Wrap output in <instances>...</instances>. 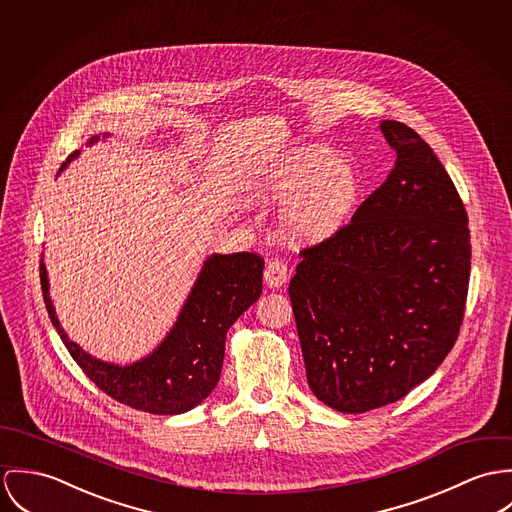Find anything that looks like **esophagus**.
I'll list each match as a JSON object with an SVG mask.
<instances>
[{
	"label": "esophagus",
	"mask_w": 512,
	"mask_h": 512,
	"mask_svg": "<svg viewBox=\"0 0 512 512\" xmlns=\"http://www.w3.org/2000/svg\"><path fill=\"white\" fill-rule=\"evenodd\" d=\"M265 283L269 288H281L288 281V269L281 259H271L265 267Z\"/></svg>",
	"instance_id": "34e87169"
}]
</instances>
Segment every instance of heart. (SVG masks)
<instances>
[{"label": "heart", "instance_id": "heart-1", "mask_svg": "<svg viewBox=\"0 0 512 512\" xmlns=\"http://www.w3.org/2000/svg\"><path fill=\"white\" fill-rule=\"evenodd\" d=\"M251 200L261 206L286 204L284 233L296 243H318L338 233L359 196V174L330 147H294L259 172Z\"/></svg>", "mask_w": 512, "mask_h": 512}]
</instances>
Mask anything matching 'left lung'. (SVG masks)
<instances>
[{"label": "left lung", "instance_id": "1", "mask_svg": "<svg viewBox=\"0 0 512 512\" xmlns=\"http://www.w3.org/2000/svg\"><path fill=\"white\" fill-rule=\"evenodd\" d=\"M381 131L397 161L351 222L302 249L288 294L312 393L357 414L406 397L454 347L471 243L450 174L408 125Z\"/></svg>", "mask_w": 512, "mask_h": 512}]
</instances>
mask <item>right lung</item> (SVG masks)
Segmentation results:
<instances>
[{
    "label": "right lung",
    "instance_id": "right-lung-1",
    "mask_svg": "<svg viewBox=\"0 0 512 512\" xmlns=\"http://www.w3.org/2000/svg\"><path fill=\"white\" fill-rule=\"evenodd\" d=\"M96 141L98 135L88 145ZM76 157L78 151L66 159L60 171ZM263 267L265 261L247 251L210 255L167 338L153 353L131 365L100 361L68 340L58 324L43 261L41 288L60 340L98 389L141 412L182 414L198 406L216 389L229 326L261 296Z\"/></svg>",
    "mask_w": 512,
    "mask_h": 512
}]
</instances>
